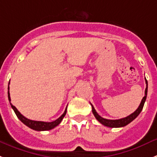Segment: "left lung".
Wrapping results in <instances>:
<instances>
[{
  "instance_id": "1",
  "label": "left lung",
  "mask_w": 157,
  "mask_h": 157,
  "mask_svg": "<svg viewBox=\"0 0 157 157\" xmlns=\"http://www.w3.org/2000/svg\"><path fill=\"white\" fill-rule=\"evenodd\" d=\"M145 83H146V88H145V91H144V96L143 97L142 100H141V103L139 105L138 108L133 113H132L131 114H129V116L126 117V118H120V119H116V120H111V119H106V118H102L100 115L98 114V113L96 112V111L95 110L94 107L92 105V113H93L94 116L95 117V118L99 121L102 125L105 126H107V127H111V128H117V127H122V126H125L126 125H128L129 123L133 121V120L135 119L137 116L139 115V114L141 113V111H142L143 107H144V102L146 100L147 97V92H148V82H147V80L145 79Z\"/></svg>"
}]
</instances>
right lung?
I'll use <instances>...</instances> for the list:
<instances>
[{"label": "right lung", "mask_w": 157, "mask_h": 157, "mask_svg": "<svg viewBox=\"0 0 157 157\" xmlns=\"http://www.w3.org/2000/svg\"><path fill=\"white\" fill-rule=\"evenodd\" d=\"M8 97H9V102L11 101L10 98V93H9V87H8ZM11 107L13 109L14 112L16 113V116L18 117L19 119L24 124H25L26 126H28L29 128L32 129H35V130H37V131H44V130H50V129H54V127H56L57 126H58L61 122L62 121L63 118L65 117V115L66 114V111H67V107L65 108V111H64L63 114H62V116L59 117L58 119H56L55 121H53V122H41V121H34V120H30L28 118H25L24 115H22L20 114V111L16 108L15 106H13L12 103H10Z\"/></svg>", "instance_id": "add662e5"}]
</instances>
